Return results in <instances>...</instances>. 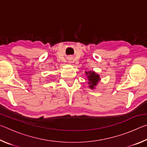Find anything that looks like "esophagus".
Here are the masks:
<instances>
[{"mask_svg": "<svg viewBox=\"0 0 147 147\" xmlns=\"http://www.w3.org/2000/svg\"><path fill=\"white\" fill-rule=\"evenodd\" d=\"M69 63H70V61H69Z\"/></svg>", "mask_w": 147, "mask_h": 147, "instance_id": "obj_1", "label": "esophagus"}]
</instances>
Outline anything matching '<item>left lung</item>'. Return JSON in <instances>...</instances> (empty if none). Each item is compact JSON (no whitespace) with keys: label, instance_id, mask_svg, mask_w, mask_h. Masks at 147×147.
Segmentation results:
<instances>
[{"label":"left lung","instance_id":"1","mask_svg":"<svg viewBox=\"0 0 147 147\" xmlns=\"http://www.w3.org/2000/svg\"><path fill=\"white\" fill-rule=\"evenodd\" d=\"M86 74L87 76H88V84H89V87L91 89H93L94 88L97 84L98 83V82L100 81V76L98 75V74H96L95 72L94 71H89V72H86Z\"/></svg>","mask_w":147,"mask_h":147}]
</instances>
